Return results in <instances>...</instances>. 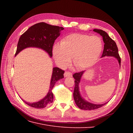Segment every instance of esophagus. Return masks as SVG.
Instances as JSON below:
<instances>
[{
	"mask_svg": "<svg viewBox=\"0 0 133 133\" xmlns=\"http://www.w3.org/2000/svg\"><path fill=\"white\" fill-rule=\"evenodd\" d=\"M64 75V77H71V76H72V74L70 73V72L65 71Z\"/></svg>",
	"mask_w": 133,
	"mask_h": 133,
	"instance_id": "34e87169",
	"label": "esophagus"
}]
</instances>
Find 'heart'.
Instances as JSON below:
<instances>
[{
    "label": "heart",
    "instance_id": "b5f03b06",
    "mask_svg": "<svg viewBox=\"0 0 133 133\" xmlns=\"http://www.w3.org/2000/svg\"><path fill=\"white\" fill-rule=\"evenodd\" d=\"M103 48L102 42L96 36L74 33L64 37L60 44H55L53 55L55 63L65 67L71 58L77 69H84L91 66L98 59Z\"/></svg>",
    "mask_w": 133,
    "mask_h": 133
}]
</instances>
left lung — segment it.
Returning <instances> with one entry per match:
<instances>
[{
	"label": "left lung",
	"instance_id": "obj_1",
	"mask_svg": "<svg viewBox=\"0 0 133 133\" xmlns=\"http://www.w3.org/2000/svg\"><path fill=\"white\" fill-rule=\"evenodd\" d=\"M94 32H96L103 37V40L104 43V50L103 52V54L101 58L105 57H113L118 60L119 65L120 66V62L121 59L119 57L118 53V49L116 46V43L112 40L108 34L101 29H94L93 30ZM84 73V71L79 72V73H75L73 76L75 79V87L74 90L73 92V97L74 101L76 105L80 109L83 110H94L98 109L100 107H102L108 102L102 104H95L90 103L84 99L80 94L79 90V83L80 82V80L82 79V76Z\"/></svg>",
	"mask_w": 133,
	"mask_h": 133
}]
</instances>
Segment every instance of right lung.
I'll return each instance as SVG.
<instances>
[{"instance_id": "right-lung-1", "label": "right lung", "mask_w": 133, "mask_h": 133, "mask_svg": "<svg viewBox=\"0 0 133 133\" xmlns=\"http://www.w3.org/2000/svg\"><path fill=\"white\" fill-rule=\"evenodd\" d=\"M64 28L54 26L42 22L30 26L20 37L17 45L15 56L27 48H37L41 49L52 57V49L54 42L60 35ZM64 71L57 67L53 68L49 91L46 95L38 102L29 103L23 99L27 105L35 108H44L53 102V94L51 90L58 80L64 78ZM21 98V97H20Z\"/></svg>"}]
</instances>
